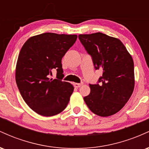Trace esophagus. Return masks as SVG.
<instances>
[{
    "label": "esophagus",
    "mask_w": 149,
    "mask_h": 149,
    "mask_svg": "<svg viewBox=\"0 0 149 149\" xmlns=\"http://www.w3.org/2000/svg\"><path fill=\"white\" fill-rule=\"evenodd\" d=\"M82 85H83V83H73V86H74L75 88H79V87L81 86Z\"/></svg>",
    "instance_id": "1"
}]
</instances>
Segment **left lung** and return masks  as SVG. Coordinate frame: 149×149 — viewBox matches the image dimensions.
Here are the masks:
<instances>
[{"instance_id":"obj_1","label":"left lung","mask_w":149,"mask_h":149,"mask_svg":"<svg viewBox=\"0 0 149 149\" xmlns=\"http://www.w3.org/2000/svg\"><path fill=\"white\" fill-rule=\"evenodd\" d=\"M80 41L92 56L96 69L102 70L100 84H90L84 97L90 110L97 116L116 114L125 105L134 88V61L119 39L106 34H80Z\"/></svg>"}]
</instances>
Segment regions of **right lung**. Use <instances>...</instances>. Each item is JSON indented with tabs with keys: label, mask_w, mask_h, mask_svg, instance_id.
<instances>
[{
	"label": "right lung",
	"mask_w": 149,
	"mask_h": 149,
	"mask_svg": "<svg viewBox=\"0 0 149 149\" xmlns=\"http://www.w3.org/2000/svg\"><path fill=\"white\" fill-rule=\"evenodd\" d=\"M77 37L44 33L29 38L22 46L17 61L15 79L23 100L39 115H57L69 104L73 85L49 77L54 69L63 75L61 59Z\"/></svg>",
	"instance_id": "right-lung-1"
}]
</instances>
